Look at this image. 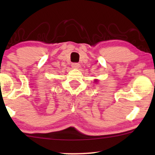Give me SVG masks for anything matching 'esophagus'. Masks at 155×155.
I'll return each instance as SVG.
<instances>
[{
	"mask_svg": "<svg viewBox=\"0 0 155 155\" xmlns=\"http://www.w3.org/2000/svg\"><path fill=\"white\" fill-rule=\"evenodd\" d=\"M79 67V63H75L72 64V68H78Z\"/></svg>",
	"mask_w": 155,
	"mask_h": 155,
	"instance_id": "obj_1",
	"label": "esophagus"
}]
</instances>
